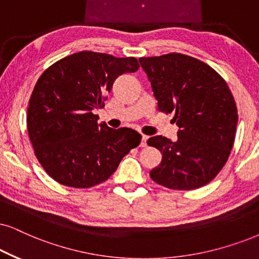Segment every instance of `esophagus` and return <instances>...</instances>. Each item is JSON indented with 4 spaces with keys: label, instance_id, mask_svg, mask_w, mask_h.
I'll return each mask as SVG.
<instances>
[{
    "label": "esophagus",
    "instance_id": "1",
    "mask_svg": "<svg viewBox=\"0 0 259 259\" xmlns=\"http://www.w3.org/2000/svg\"><path fill=\"white\" fill-rule=\"evenodd\" d=\"M147 139H148V136H147V135H142V137H141L140 147H146V146H147Z\"/></svg>",
    "mask_w": 259,
    "mask_h": 259
}]
</instances>
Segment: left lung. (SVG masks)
I'll return each mask as SVG.
<instances>
[{
  "label": "left lung",
  "instance_id": "obj_1",
  "mask_svg": "<svg viewBox=\"0 0 259 259\" xmlns=\"http://www.w3.org/2000/svg\"><path fill=\"white\" fill-rule=\"evenodd\" d=\"M139 61L158 110L175 113L179 126L175 142L162 136L147 141L162 154L150 178L172 190L204 186L219 175L233 148L238 110L230 87L210 65L188 55L172 52Z\"/></svg>",
  "mask_w": 259,
  "mask_h": 259
}]
</instances>
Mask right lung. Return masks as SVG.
Instances as JSON below:
<instances>
[{
	"label": "right lung",
	"instance_id": "add662e5",
	"mask_svg": "<svg viewBox=\"0 0 259 259\" xmlns=\"http://www.w3.org/2000/svg\"><path fill=\"white\" fill-rule=\"evenodd\" d=\"M135 57L81 51L55 62L40 75L27 109V133L35 158L54 181L88 189L107 181L120 160L140 145L127 127L98 123L119 75L135 73Z\"/></svg>",
	"mask_w": 259,
	"mask_h": 259
}]
</instances>
